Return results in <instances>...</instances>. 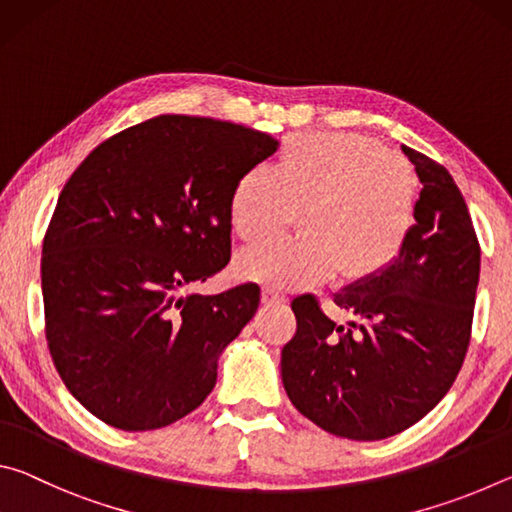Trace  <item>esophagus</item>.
Instances as JSON below:
<instances>
[{
	"mask_svg": "<svg viewBox=\"0 0 512 512\" xmlns=\"http://www.w3.org/2000/svg\"><path fill=\"white\" fill-rule=\"evenodd\" d=\"M287 300V296H284L282 291H277L273 287H264L262 289V302L264 305H280V302Z\"/></svg>",
	"mask_w": 512,
	"mask_h": 512,
	"instance_id": "esophagus-1",
	"label": "esophagus"
}]
</instances>
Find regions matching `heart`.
Segmentation results:
<instances>
[{
  "label": "heart",
  "mask_w": 512,
  "mask_h": 512,
  "mask_svg": "<svg viewBox=\"0 0 512 512\" xmlns=\"http://www.w3.org/2000/svg\"><path fill=\"white\" fill-rule=\"evenodd\" d=\"M418 180L400 155L359 133H302L268 167L239 178L232 230L259 244L289 228L300 237L246 250L237 271L273 289H305L339 271L363 282L386 271L409 241Z\"/></svg>",
  "instance_id": "heart-1"
}]
</instances>
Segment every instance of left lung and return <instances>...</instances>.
<instances>
[{"instance_id": "left-lung-1", "label": "left lung", "mask_w": 512, "mask_h": 512, "mask_svg": "<svg viewBox=\"0 0 512 512\" xmlns=\"http://www.w3.org/2000/svg\"><path fill=\"white\" fill-rule=\"evenodd\" d=\"M422 189L402 255L334 293L348 323L314 296L291 302L298 327L282 348V384L320 429L381 440L422 420L452 388L470 345L481 248L449 171L402 146Z\"/></svg>"}]
</instances>
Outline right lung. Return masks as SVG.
Wrapping results in <instances>:
<instances>
[{
	"instance_id": "obj_1",
	"label": "right lung",
	"mask_w": 512,
	"mask_h": 512,
	"mask_svg": "<svg viewBox=\"0 0 512 512\" xmlns=\"http://www.w3.org/2000/svg\"><path fill=\"white\" fill-rule=\"evenodd\" d=\"M277 146L232 121L160 115L101 142L65 183L42 244L47 345L110 427H167L212 393L259 287L183 291L230 262L232 189Z\"/></svg>"
}]
</instances>
